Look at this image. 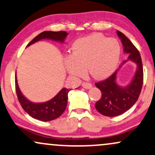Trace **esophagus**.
Returning a JSON list of instances; mask_svg holds the SVG:
<instances>
[{
  "label": "esophagus",
  "mask_w": 155,
  "mask_h": 155,
  "mask_svg": "<svg viewBox=\"0 0 155 155\" xmlns=\"http://www.w3.org/2000/svg\"><path fill=\"white\" fill-rule=\"evenodd\" d=\"M82 85H83V87L85 89H89L91 88L92 87V85L91 84V83H85V82H84V83H83V84H82Z\"/></svg>",
  "instance_id": "34e87169"
}]
</instances>
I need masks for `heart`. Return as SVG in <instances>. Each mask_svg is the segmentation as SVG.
<instances>
[{"instance_id":"1","label":"heart","mask_w":155,"mask_h":155,"mask_svg":"<svg viewBox=\"0 0 155 155\" xmlns=\"http://www.w3.org/2000/svg\"><path fill=\"white\" fill-rule=\"evenodd\" d=\"M120 53V45L116 39L91 34L74 42L72 54L65 58V67L75 77H83L86 68L95 79H105L117 69Z\"/></svg>"}]
</instances>
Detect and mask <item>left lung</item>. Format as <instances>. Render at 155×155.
I'll return each instance as SVG.
<instances>
[{"mask_svg": "<svg viewBox=\"0 0 155 155\" xmlns=\"http://www.w3.org/2000/svg\"><path fill=\"white\" fill-rule=\"evenodd\" d=\"M117 36L121 40L123 51L128 54L119 69L105 81L96 83V87L101 91V97L95 107L99 113L107 117H115L123 114L135 104L141 93L143 85V66L139 51L124 34L117 31ZM128 61H133L137 65V70L130 83L125 87L117 83L119 69Z\"/></svg>", "mask_w": 155, "mask_h": 155, "instance_id": "left-lung-1", "label": "left lung"}]
</instances>
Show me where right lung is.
I'll list each match as a JSON object with an SVG mask.
<instances>
[{
    "label": "right lung",
    "mask_w": 155,
    "mask_h": 155,
    "mask_svg": "<svg viewBox=\"0 0 155 155\" xmlns=\"http://www.w3.org/2000/svg\"><path fill=\"white\" fill-rule=\"evenodd\" d=\"M68 33L64 31L53 32V31H44L36 36L32 41H31L27 47L41 40H51L53 41L59 42L63 43L66 39ZM16 92L21 107L29 115L41 121L48 122L55 120L61 116L67 107L68 100V93L70 89L63 88L56 95L45 102L35 103L27 99L20 91L17 83V78L16 74Z\"/></svg>",
    "instance_id": "obj_1"
}]
</instances>
